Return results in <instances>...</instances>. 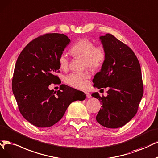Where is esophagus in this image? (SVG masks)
<instances>
[{"instance_id":"esophagus-1","label":"esophagus","mask_w":158,"mask_h":158,"mask_svg":"<svg viewBox=\"0 0 158 158\" xmlns=\"http://www.w3.org/2000/svg\"><path fill=\"white\" fill-rule=\"evenodd\" d=\"M86 96L87 98H91V94H90V93H89V92H86Z\"/></svg>"}]
</instances>
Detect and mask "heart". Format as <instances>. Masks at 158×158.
I'll return each instance as SVG.
<instances>
[{
	"instance_id": "heart-1",
	"label": "heart",
	"mask_w": 158,
	"mask_h": 158,
	"mask_svg": "<svg viewBox=\"0 0 158 158\" xmlns=\"http://www.w3.org/2000/svg\"><path fill=\"white\" fill-rule=\"evenodd\" d=\"M71 54L74 56L84 58V66L91 69L100 68L105 62L106 52L102 45H95L88 38H81L77 40L70 48ZM58 65L61 69L66 70L69 66V58L65 54L58 57ZM90 75L86 72L72 73L65 78L66 83L73 88L85 89L89 85Z\"/></svg>"
}]
</instances>
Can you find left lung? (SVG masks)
<instances>
[{"mask_svg":"<svg viewBox=\"0 0 158 158\" xmlns=\"http://www.w3.org/2000/svg\"><path fill=\"white\" fill-rule=\"evenodd\" d=\"M100 39L106 58L92 82L99 89L107 88L108 95L101 97L98 92L92 93L102 105L96 119L104 127L118 128L137 112L143 95L141 66L131 49L113 35L106 34Z\"/></svg>","mask_w":158,"mask_h":158,"instance_id":"obj_1","label":"left lung"}]
</instances>
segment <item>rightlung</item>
<instances>
[{"instance_id":"obj_1","label":"right lung","mask_w":158,"mask_h":158,"mask_svg":"<svg viewBox=\"0 0 158 158\" xmlns=\"http://www.w3.org/2000/svg\"><path fill=\"white\" fill-rule=\"evenodd\" d=\"M69 42L64 34H45L29 42L17 58L13 93L21 114L35 126H53L70 103L86 98L84 92L65 85L57 92L49 89L59 80L55 75L60 72L58 57Z\"/></svg>"}]
</instances>
